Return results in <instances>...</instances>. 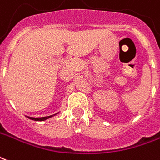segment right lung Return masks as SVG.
<instances>
[{"mask_svg":"<svg viewBox=\"0 0 160 160\" xmlns=\"http://www.w3.org/2000/svg\"><path fill=\"white\" fill-rule=\"evenodd\" d=\"M56 114H58V113H55V114H52V115H50V116H47V117H41V118H34V117H29V116H26L27 118H29V119H32V120H35V121H44V120H46L47 119H50L52 117L55 116Z\"/></svg>","mask_w":160,"mask_h":160,"instance_id":"obj_1","label":"right lung"}]
</instances>
